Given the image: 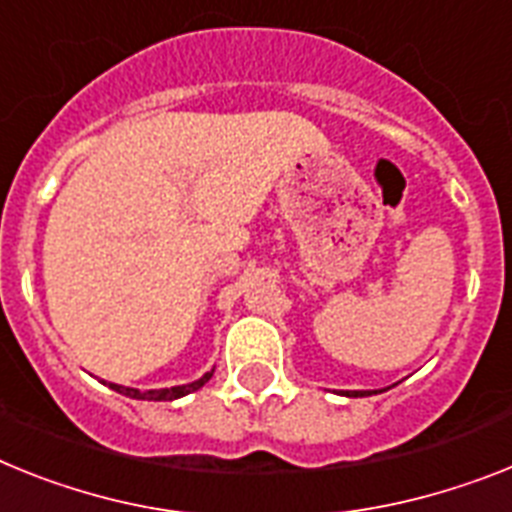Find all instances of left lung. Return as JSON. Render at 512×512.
<instances>
[{"mask_svg": "<svg viewBox=\"0 0 512 512\" xmlns=\"http://www.w3.org/2000/svg\"><path fill=\"white\" fill-rule=\"evenodd\" d=\"M349 395H367V393H364V390H354V393H349Z\"/></svg>", "mask_w": 512, "mask_h": 512, "instance_id": "1", "label": "left lung"}]
</instances>
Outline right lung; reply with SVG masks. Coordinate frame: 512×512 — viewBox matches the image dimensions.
Masks as SVG:
<instances>
[{
    "mask_svg": "<svg viewBox=\"0 0 512 512\" xmlns=\"http://www.w3.org/2000/svg\"><path fill=\"white\" fill-rule=\"evenodd\" d=\"M210 377H213V372L203 375L197 382H190V385H176V388H163V390H135V388H124V385H114V382H111L109 388L117 390V393L122 395H130V398H137V401H174V398H182V395L192 393V390L203 388Z\"/></svg>",
    "mask_w": 512,
    "mask_h": 512,
    "instance_id": "1",
    "label": "right lung"
}]
</instances>
